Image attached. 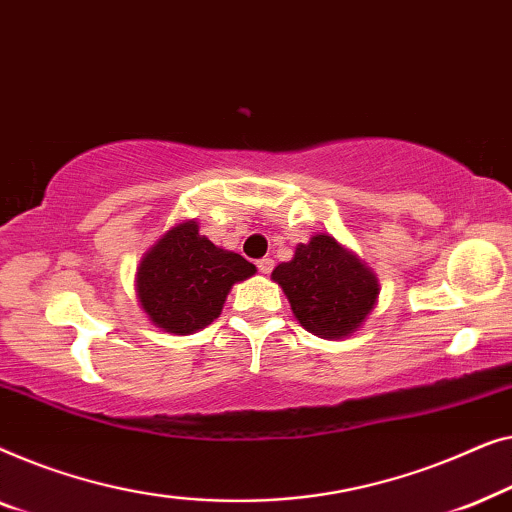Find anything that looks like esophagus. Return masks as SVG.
<instances>
[{
  "label": "esophagus",
  "mask_w": 512,
  "mask_h": 512,
  "mask_svg": "<svg viewBox=\"0 0 512 512\" xmlns=\"http://www.w3.org/2000/svg\"><path fill=\"white\" fill-rule=\"evenodd\" d=\"M257 269L262 271V273H271V269H273V259L271 257H262L257 262Z\"/></svg>",
  "instance_id": "esophagus-1"
}]
</instances>
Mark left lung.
I'll return each mask as SVG.
<instances>
[{"instance_id": "1", "label": "left lung", "mask_w": 512, "mask_h": 512, "mask_svg": "<svg viewBox=\"0 0 512 512\" xmlns=\"http://www.w3.org/2000/svg\"><path fill=\"white\" fill-rule=\"evenodd\" d=\"M271 278L283 287L299 325L320 338H345L364 325L378 301V278L334 236L299 243Z\"/></svg>"}]
</instances>
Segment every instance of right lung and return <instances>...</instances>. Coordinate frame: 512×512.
<instances>
[{
	"label": "right lung",
	"mask_w": 512,
	"mask_h": 512,
	"mask_svg": "<svg viewBox=\"0 0 512 512\" xmlns=\"http://www.w3.org/2000/svg\"><path fill=\"white\" fill-rule=\"evenodd\" d=\"M255 264L199 234L197 220L178 222L143 255L136 269L141 308L169 334H194L220 318L234 283L255 276Z\"/></svg>",
	"instance_id": "right-lung-1"
}]
</instances>
